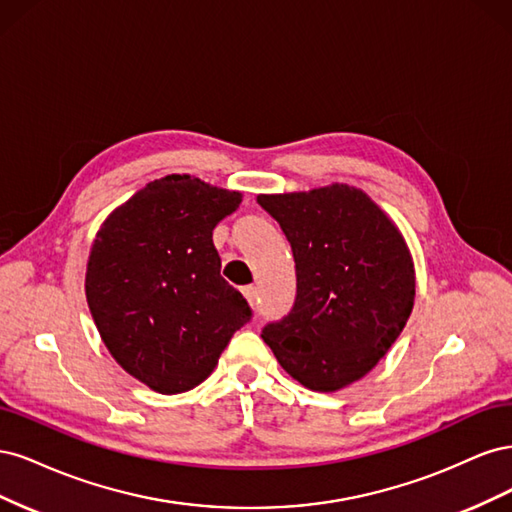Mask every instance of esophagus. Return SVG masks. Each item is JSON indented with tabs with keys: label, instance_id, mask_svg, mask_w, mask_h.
Instances as JSON below:
<instances>
[{
	"label": "esophagus",
	"instance_id": "obj_1",
	"mask_svg": "<svg viewBox=\"0 0 512 512\" xmlns=\"http://www.w3.org/2000/svg\"><path fill=\"white\" fill-rule=\"evenodd\" d=\"M241 292H243V297L247 299V303L254 307L256 305V286H245Z\"/></svg>",
	"mask_w": 512,
	"mask_h": 512
}]
</instances>
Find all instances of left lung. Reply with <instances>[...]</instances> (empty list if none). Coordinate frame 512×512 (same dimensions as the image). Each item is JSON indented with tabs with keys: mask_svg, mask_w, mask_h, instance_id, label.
<instances>
[{
	"mask_svg": "<svg viewBox=\"0 0 512 512\" xmlns=\"http://www.w3.org/2000/svg\"><path fill=\"white\" fill-rule=\"evenodd\" d=\"M256 200L280 222L297 271L290 314L262 339L305 389L335 393L369 374L404 331L416 290L410 247L348 183Z\"/></svg>",
	"mask_w": 512,
	"mask_h": 512,
	"instance_id": "1",
	"label": "left lung"
}]
</instances>
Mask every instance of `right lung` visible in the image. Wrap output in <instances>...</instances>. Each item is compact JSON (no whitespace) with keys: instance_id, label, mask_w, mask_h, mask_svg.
I'll return each mask as SVG.
<instances>
[{"instance_id":"add662e5","label":"right lung","mask_w":512,"mask_h":512,"mask_svg":"<svg viewBox=\"0 0 512 512\" xmlns=\"http://www.w3.org/2000/svg\"><path fill=\"white\" fill-rule=\"evenodd\" d=\"M241 192L192 175L147 183L102 222L91 243L85 294L113 359L151 391L205 382L252 309L220 275L213 228Z\"/></svg>"}]
</instances>
